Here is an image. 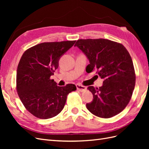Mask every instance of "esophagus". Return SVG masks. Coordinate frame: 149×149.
<instances>
[{
    "label": "esophagus",
    "mask_w": 149,
    "mask_h": 149,
    "mask_svg": "<svg viewBox=\"0 0 149 149\" xmlns=\"http://www.w3.org/2000/svg\"><path fill=\"white\" fill-rule=\"evenodd\" d=\"M76 88H77V89L80 92H83V91H85L86 90V87L84 86H82L81 84H77L76 85Z\"/></svg>",
    "instance_id": "esophagus-1"
}]
</instances>
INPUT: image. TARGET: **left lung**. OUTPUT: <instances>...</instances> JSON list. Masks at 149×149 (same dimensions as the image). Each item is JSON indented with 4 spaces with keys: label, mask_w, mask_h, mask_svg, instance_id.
Returning <instances> with one entry per match:
<instances>
[{
    "label": "left lung",
    "mask_w": 149,
    "mask_h": 149,
    "mask_svg": "<svg viewBox=\"0 0 149 149\" xmlns=\"http://www.w3.org/2000/svg\"><path fill=\"white\" fill-rule=\"evenodd\" d=\"M87 57L89 64L86 71L97 70L104 79L102 86L88 87L93 100L86 104L94 115L110 118L123 111L131 98L136 83L132 58L120 43L107 39L78 40L74 45Z\"/></svg>",
    "instance_id": "left-lung-1"
}]
</instances>
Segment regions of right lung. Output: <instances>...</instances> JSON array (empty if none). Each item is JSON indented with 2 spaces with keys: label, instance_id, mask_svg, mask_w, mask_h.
Instances as JSON below:
<instances>
[{
  "label": "right lung",
  "instance_id": "obj_1",
  "mask_svg": "<svg viewBox=\"0 0 149 149\" xmlns=\"http://www.w3.org/2000/svg\"><path fill=\"white\" fill-rule=\"evenodd\" d=\"M76 41L42 43L26 50L17 70V90L24 106L31 114L47 119L63 109L67 96L76 89L74 84L58 86L50 79L60 58Z\"/></svg>",
  "mask_w": 149,
  "mask_h": 149
}]
</instances>
